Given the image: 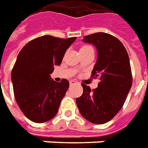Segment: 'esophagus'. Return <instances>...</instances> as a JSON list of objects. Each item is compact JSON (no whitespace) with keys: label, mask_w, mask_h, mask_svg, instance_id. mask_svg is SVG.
<instances>
[{"label":"esophagus","mask_w":148,"mask_h":148,"mask_svg":"<svg viewBox=\"0 0 148 148\" xmlns=\"http://www.w3.org/2000/svg\"><path fill=\"white\" fill-rule=\"evenodd\" d=\"M77 84V82L74 80V79H72V80H70L69 81V84L70 85H73V84Z\"/></svg>","instance_id":"esophagus-1"}]
</instances>
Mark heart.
Segmentation results:
<instances>
[{"instance_id":"obj_1","label":"heart","mask_w":148,"mask_h":148,"mask_svg":"<svg viewBox=\"0 0 148 148\" xmlns=\"http://www.w3.org/2000/svg\"><path fill=\"white\" fill-rule=\"evenodd\" d=\"M90 48H91V46H83L81 48H80V50H84V49H90Z\"/></svg>"}]
</instances>
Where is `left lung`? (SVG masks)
Segmentation results:
<instances>
[{
    "label": "left lung",
    "mask_w": 148,
    "mask_h": 148,
    "mask_svg": "<svg viewBox=\"0 0 148 148\" xmlns=\"http://www.w3.org/2000/svg\"><path fill=\"white\" fill-rule=\"evenodd\" d=\"M83 42L96 47L97 61L92 77L99 79L98 87L91 90L82 84L83 95L76 105L85 119L94 124L110 121L122 108L131 89L132 77L128 53L117 38L98 32L84 37Z\"/></svg>",
    "instance_id": "1"
}]
</instances>
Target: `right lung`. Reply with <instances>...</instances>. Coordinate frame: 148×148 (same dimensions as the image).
<instances>
[{"label":"right lung","instance_id":"right-lung-1","mask_svg":"<svg viewBox=\"0 0 148 148\" xmlns=\"http://www.w3.org/2000/svg\"><path fill=\"white\" fill-rule=\"evenodd\" d=\"M75 39L44 35L31 40L19 53L11 79L17 104L31 121L46 122L58 113L69 83L64 79L54 81L50 74Z\"/></svg>","mask_w":148,"mask_h":148}]
</instances>
